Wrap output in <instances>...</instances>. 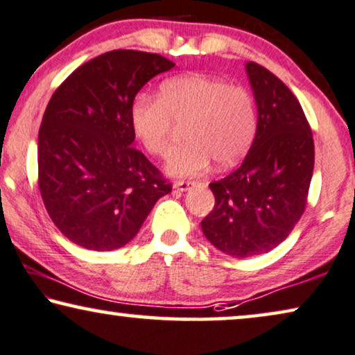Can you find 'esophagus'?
Wrapping results in <instances>:
<instances>
[{"label": "esophagus", "mask_w": 355, "mask_h": 355, "mask_svg": "<svg viewBox=\"0 0 355 355\" xmlns=\"http://www.w3.org/2000/svg\"><path fill=\"white\" fill-rule=\"evenodd\" d=\"M194 182H184V180H178V182L173 183V189H177V191H188L189 188L194 187Z\"/></svg>", "instance_id": "1"}]
</instances>
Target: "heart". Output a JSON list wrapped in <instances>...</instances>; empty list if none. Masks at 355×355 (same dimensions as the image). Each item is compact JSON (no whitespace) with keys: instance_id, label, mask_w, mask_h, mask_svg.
Instances as JSON below:
<instances>
[{"instance_id":"obj_1","label":"heart","mask_w":355,"mask_h":355,"mask_svg":"<svg viewBox=\"0 0 355 355\" xmlns=\"http://www.w3.org/2000/svg\"><path fill=\"white\" fill-rule=\"evenodd\" d=\"M173 122H187V141L173 149L164 168L172 177H196L212 161L228 167L246 154L256 133V109L246 88L202 73L166 80L159 98L135 96L130 123L148 153L168 151Z\"/></svg>"}]
</instances>
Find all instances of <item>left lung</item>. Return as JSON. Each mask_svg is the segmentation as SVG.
Returning <instances> with one entry per match:
<instances>
[{"mask_svg": "<svg viewBox=\"0 0 355 355\" xmlns=\"http://www.w3.org/2000/svg\"><path fill=\"white\" fill-rule=\"evenodd\" d=\"M257 128L241 166L209 184L216 206L204 236L233 257L266 254L283 243L304 214L313 173V138L301 104L282 80L246 64Z\"/></svg>", "mask_w": 355, "mask_h": 355, "instance_id": "obj_1", "label": "left lung"}]
</instances>
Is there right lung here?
<instances>
[{"instance_id": "obj_1", "label": "right lung", "mask_w": 355, "mask_h": 355, "mask_svg": "<svg viewBox=\"0 0 355 355\" xmlns=\"http://www.w3.org/2000/svg\"><path fill=\"white\" fill-rule=\"evenodd\" d=\"M173 66L159 54L116 49L80 66L49 99L38 132V187L54 225L78 246H125L172 191L133 148L130 106Z\"/></svg>"}]
</instances>
